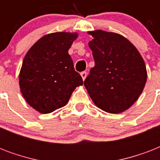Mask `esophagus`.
I'll list each match as a JSON object with an SVG mask.
<instances>
[{"label":"esophagus","mask_w":160,"mask_h":160,"mask_svg":"<svg viewBox=\"0 0 160 160\" xmlns=\"http://www.w3.org/2000/svg\"><path fill=\"white\" fill-rule=\"evenodd\" d=\"M80 75H81V77H82V80H85L86 76H87V73L85 72V71H83V72L80 73Z\"/></svg>","instance_id":"1"}]
</instances>
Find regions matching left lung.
I'll list each match as a JSON object with an SVG mask.
<instances>
[{"instance_id": "1", "label": "left lung", "mask_w": 160, "mask_h": 160, "mask_svg": "<svg viewBox=\"0 0 160 160\" xmlns=\"http://www.w3.org/2000/svg\"><path fill=\"white\" fill-rule=\"evenodd\" d=\"M95 66L84 85L95 105L110 114L125 111L139 97L147 80L144 61L124 36L102 30L88 31Z\"/></svg>"}]
</instances>
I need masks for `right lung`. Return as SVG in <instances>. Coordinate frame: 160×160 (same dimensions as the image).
Masks as SVG:
<instances>
[{
    "label": "right lung",
    "instance_id": "1",
    "mask_svg": "<svg viewBox=\"0 0 160 160\" xmlns=\"http://www.w3.org/2000/svg\"><path fill=\"white\" fill-rule=\"evenodd\" d=\"M77 32L47 34L27 51L22 63L19 85L28 105L41 114L65 106L83 80L74 69L68 53Z\"/></svg>",
    "mask_w": 160,
    "mask_h": 160
}]
</instances>
